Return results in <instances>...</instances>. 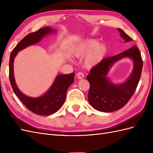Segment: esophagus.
Here are the masks:
<instances>
[{
  "label": "esophagus",
  "mask_w": 153,
  "mask_h": 153,
  "mask_svg": "<svg viewBox=\"0 0 153 153\" xmlns=\"http://www.w3.org/2000/svg\"><path fill=\"white\" fill-rule=\"evenodd\" d=\"M76 76H77V78H78V79H82V78H84V74H83L82 73H81V72H79V73H77V75H76Z\"/></svg>",
  "instance_id": "34e87169"
}]
</instances>
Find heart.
<instances>
[{
	"label": "heart",
	"mask_w": 153,
	"mask_h": 153,
	"mask_svg": "<svg viewBox=\"0 0 153 153\" xmlns=\"http://www.w3.org/2000/svg\"><path fill=\"white\" fill-rule=\"evenodd\" d=\"M100 43L96 39H87L76 45L71 50L73 56L81 58L87 55L84 59V64L88 68L98 65L103 59L107 52L108 47L105 43Z\"/></svg>",
	"instance_id": "b5f03b06"
}]
</instances>
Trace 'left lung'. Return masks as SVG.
Instances as JSON below:
<instances>
[{"mask_svg":"<svg viewBox=\"0 0 153 153\" xmlns=\"http://www.w3.org/2000/svg\"><path fill=\"white\" fill-rule=\"evenodd\" d=\"M120 36L125 43L133 39L120 29ZM124 58L133 61L131 75L121 84H115L108 76L109 69L115 62ZM143 62L139 50L136 46L112 57L103 59L92 68L87 79L90 84L88 100L94 109L102 112H112L123 108L131 98L140 80Z\"/></svg>","mask_w":153,"mask_h":153,"instance_id":"obj_1","label":"left lung"}]
</instances>
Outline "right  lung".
I'll return each mask as SVG.
<instances>
[{
    "mask_svg": "<svg viewBox=\"0 0 153 153\" xmlns=\"http://www.w3.org/2000/svg\"><path fill=\"white\" fill-rule=\"evenodd\" d=\"M55 32H57V30L49 26L43 27L35 32H32L18 43L10 55V80L13 90L27 108L32 112L39 115L52 114L61 108L65 101L67 90L74 82L75 73L57 75L52 85L45 93L39 97L32 98L22 93L18 89L14 76V60L20 51L39 43L45 36Z\"/></svg>",
    "mask_w": 153,
    "mask_h": 153,
    "instance_id": "obj_1",
    "label": "right lung"
}]
</instances>
